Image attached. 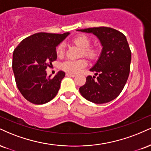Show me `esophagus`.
Segmentation results:
<instances>
[{"label":"esophagus","mask_w":151,"mask_h":151,"mask_svg":"<svg viewBox=\"0 0 151 151\" xmlns=\"http://www.w3.org/2000/svg\"><path fill=\"white\" fill-rule=\"evenodd\" d=\"M66 76H68V77H76L75 74H70V73H67Z\"/></svg>","instance_id":"1"}]
</instances>
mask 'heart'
Returning a JSON list of instances; mask_svg holds the SVG:
<instances>
[{
	"label": "heart",
	"instance_id": "heart-1",
	"mask_svg": "<svg viewBox=\"0 0 151 151\" xmlns=\"http://www.w3.org/2000/svg\"><path fill=\"white\" fill-rule=\"evenodd\" d=\"M73 43L81 50V54L89 59L93 60L99 55V50L94 47H89L91 39L86 35H80L74 38ZM65 52V47L63 44H60L56 48V54L58 57L63 55ZM87 65V62L84 59H80L78 60H68L63 62L61 64V68L65 72L70 74H77L81 69Z\"/></svg>",
	"mask_w": 151,
	"mask_h": 151
}]
</instances>
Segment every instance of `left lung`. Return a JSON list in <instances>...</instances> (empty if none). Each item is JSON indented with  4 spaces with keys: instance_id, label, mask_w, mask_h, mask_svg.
<instances>
[{
    "instance_id": "1",
    "label": "left lung",
    "mask_w": 151,
    "mask_h": 151,
    "mask_svg": "<svg viewBox=\"0 0 151 151\" xmlns=\"http://www.w3.org/2000/svg\"><path fill=\"white\" fill-rule=\"evenodd\" d=\"M77 31L94 34L103 47L99 59L90 69L97 78L88 76L79 92L85 99L96 104L110 102L121 93L129 74L132 53L126 36L105 27Z\"/></svg>"
}]
</instances>
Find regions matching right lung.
<instances>
[{
  "label": "right lung",
  "instance_id": "1",
  "mask_svg": "<svg viewBox=\"0 0 151 151\" xmlns=\"http://www.w3.org/2000/svg\"><path fill=\"white\" fill-rule=\"evenodd\" d=\"M70 34L36 33L22 40L14 49L12 70L16 84L28 101L42 105L57 95L65 73L59 71L50 78L46 69L57 59L56 47Z\"/></svg>",
  "mask_w": 151,
  "mask_h": 151
}]
</instances>
